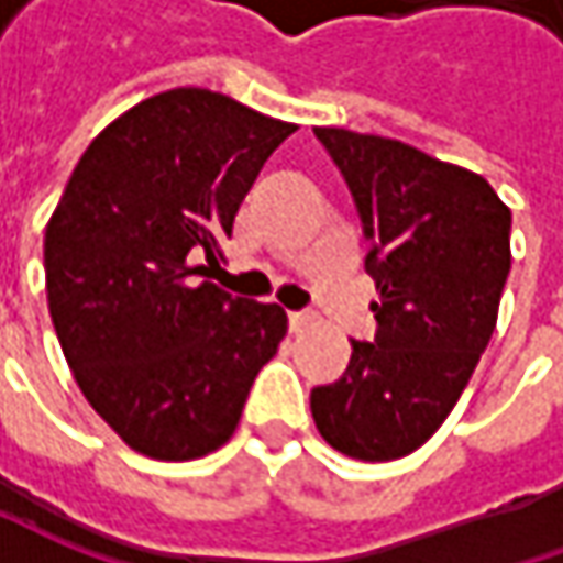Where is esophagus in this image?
<instances>
[{"mask_svg":"<svg viewBox=\"0 0 563 563\" xmlns=\"http://www.w3.org/2000/svg\"><path fill=\"white\" fill-rule=\"evenodd\" d=\"M310 322H313V316L310 313H288V325H291L294 335H297V332H303Z\"/></svg>","mask_w":563,"mask_h":563,"instance_id":"esophagus-1","label":"esophagus"}]
</instances>
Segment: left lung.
Here are the masks:
<instances>
[{
	"instance_id": "obj_1",
	"label": "left lung",
	"mask_w": 563,
	"mask_h": 563,
	"mask_svg": "<svg viewBox=\"0 0 563 563\" xmlns=\"http://www.w3.org/2000/svg\"><path fill=\"white\" fill-rule=\"evenodd\" d=\"M357 200L376 282V341L310 395L316 429L354 461L426 444L464 395L498 322L510 272V209L483 175L410 143L313 128Z\"/></svg>"
}]
</instances>
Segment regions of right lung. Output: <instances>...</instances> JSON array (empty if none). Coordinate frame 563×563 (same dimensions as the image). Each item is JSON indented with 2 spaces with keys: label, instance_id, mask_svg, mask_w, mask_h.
I'll list each match as a JSON object with an SVG mask.
<instances>
[{
  "label": "right lung",
  "instance_id": "1",
  "mask_svg": "<svg viewBox=\"0 0 563 563\" xmlns=\"http://www.w3.org/2000/svg\"><path fill=\"white\" fill-rule=\"evenodd\" d=\"M297 124L175 87L106 124L46 222V300L77 388L128 448L197 461L234 435L288 332L209 278L263 163Z\"/></svg>",
  "mask_w": 563,
  "mask_h": 563
}]
</instances>
